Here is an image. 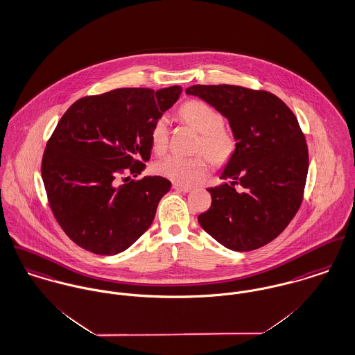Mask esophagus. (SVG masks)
Instances as JSON below:
<instances>
[{
	"instance_id": "obj_1",
	"label": "esophagus",
	"mask_w": 355,
	"mask_h": 355,
	"mask_svg": "<svg viewBox=\"0 0 355 355\" xmlns=\"http://www.w3.org/2000/svg\"><path fill=\"white\" fill-rule=\"evenodd\" d=\"M172 187H173V190L180 191V193H190L193 190L191 186H186V184H180V183H173Z\"/></svg>"
}]
</instances>
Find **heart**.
I'll return each mask as SVG.
<instances>
[{
    "instance_id": "obj_1",
    "label": "heart",
    "mask_w": 355,
    "mask_h": 355,
    "mask_svg": "<svg viewBox=\"0 0 355 355\" xmlns=\"http://www.w3.org/2000/svg\"><path fill=\"white\" fill-rule=\"evenodd\" d=\"M182 118L200 132L196 150L205 152L214 164H225L236 150V138L224 126V116L210 104L200 100H189L180 107ZM169 138V119L160 115L152 125L150 144L155 152L162 153ZM205 155L184 157L168 155L155 164V172L175 183H193L209 172V160Z\"/></svg>"
}]
</instances>
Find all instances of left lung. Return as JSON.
<instances>
[{"mask_svg":"<svg viewBox=\"0 0 355 355\" xmlns=\"http://www.w3.org/2000/svg\"><path fill=\"white\" fill-rule=\"evenodd\" d=\"M229 121L236 150L221 175L230 180L207 189L211 206L200 226L233 251H254L272 241L297 214L306 183L309 155L291 108L271 92L239 85H193Z\"/></svg>","mask_w":355,"mask_h":355,"instance_id":"8db88e82","label":"left lung"}]
</instances>
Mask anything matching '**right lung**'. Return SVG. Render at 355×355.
<instances>
[{"mask_svg": "<svg viewBox=\"0 0 355 355\" xmlns=\"http://www.w3.org/2000/svg\"><path fill=\"white\" fill-rule=\"evenodd\" d=\"M180 94L178 85L119 88L81 97L60 119L40 169L51 211L78 247L115 255L152 225L171 182L134 178L150 159L153 122Z\"/></svg>", "mask_w": 355, "mask_h": 355, "instance_id": "add662e5", "label": "right lung"}]
</instances>
